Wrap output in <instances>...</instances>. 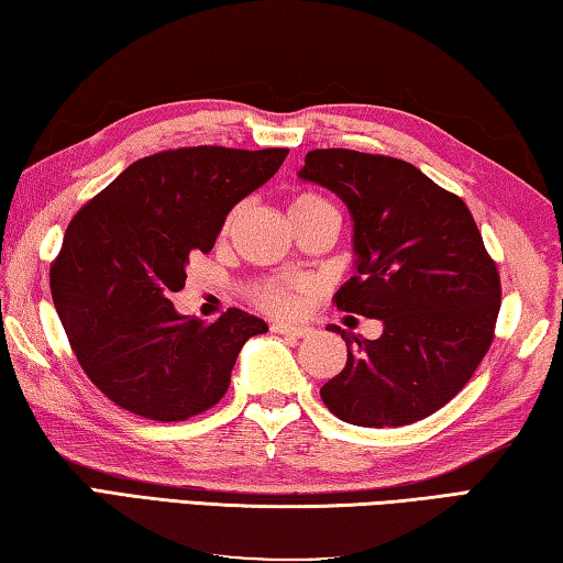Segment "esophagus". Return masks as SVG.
Returning a JSON list of instances; mask_svg holds the SVG:
<instances>
[{"label":"esophagus","instance_id":"34e87169","mask_svg":"<svg viewBox=\"0 0 563 563\" xmlns=\"http://www.w3.org/2000/svg\"><path fill=\"white\" fill-rule=\"evenodd\" d=\"M272 331L274 333H287V336H297V339L309 336V333H311L307 323H291V321H274Z\"/></svg>","mask_w":563,"mask_h":563}]
</instances>
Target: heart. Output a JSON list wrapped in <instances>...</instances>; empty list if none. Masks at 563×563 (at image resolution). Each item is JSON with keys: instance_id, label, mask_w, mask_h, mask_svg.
I'll return each mask as SVG.
<instances>
[{"instance_id": "1", "label": "heart", "mask_w": 563, "mask_h": 563, "mask_svg": "<svg viewBox=\"0 0 563 563\" xmlns=\"http://www.w3.org/2000/svg\"><path fill=\"white\" fill-rule=\"evenodd\" d=\"M240 212H242V205H236L230 212H227V217L222 220V230H220L222 236L230 234L232 224L236 222ZM321 212H336L327 197H321L317 192H307V190L291 195L289 217H291L294 227L311 220V217H317ZM303 291H307V282L303 279H294V276H272V279L256 282L250 289V297L256 307H262L264 311L289 313L299 307Z\"/></svg>"}]
</instances>
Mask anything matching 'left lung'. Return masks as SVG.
Instances as JSON below:
<instances>
[{"label": "left lung", "instance_id": "8db88e82", "mask_svg": "<svg viewBox=\"0 0 563 563\" xmlns=\"http://www.w3.org/2000/svg\"><path fill=\"white\" fill-rule=\"evenodd\" d=\"M299 175L336 192L353 217L356 274L333 303L383 321L376 341L331 329L349 358L321 400L361 428L432 416L467 386L495 341L501 284L475 217L462 197L390 155L311 151Z\"/></svg>", "mask_w": 563, "mask_h": 563}]
</instances>
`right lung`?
I'll return each instance as SVG.
<instances>
[{
  "instance_id": "add662e5",
  "label": "right lung",
  "mask_w": 563,
  "mask_h": 563,
  "mask_svg": "<svg viewBox=\"0 0 563 563\" xmlns=\"http://www.w3.org/2000/svg\"><path fill=\"white\" fill-rule=\"evenodd\" d=\"M289 147H175L141 157L68 222L48 269L78 363L123 410L157 422L210 410L230 388L244 341L266 323L227 309L180 317L190 256L214 246L232 207L279 170Z\"/></svg>"
}]
</instances>
